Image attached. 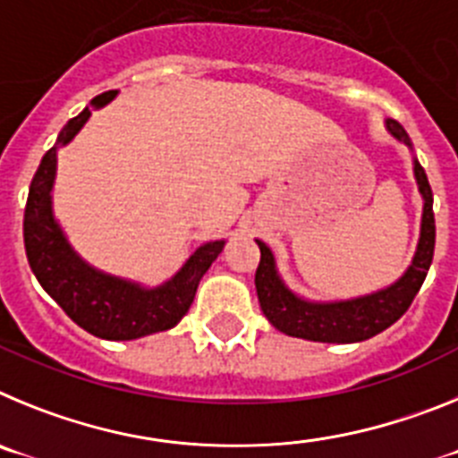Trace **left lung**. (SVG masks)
I'll use <instances>...</instances> for the list:
<instances>
[{"mask_svg":"<svg viewBox=\"0 0 458 458\" xmlns=\"http://www.w3.org/2000/svg\"><path fill=\"white\" fill-rule=\"evenodd\" d=\"M386 128L394 140L403 141L408 148L412 147L402 123L387 119ZM412 163H415V181H418L420 194L424 199L418 252L412 257V264L408 266L406 273L387 289L353 298V301L310 302L301 295H295L282 282L277 268H275V257L270 248L266 242L257 241L259 250H261V261H259L257 275H254V284H257L259 302H261L266 318L277 327L279 333L289 335V337L310 339V342L353 344L383 333L386 327L403 317V311L411 307L412 298L418 295L420 286L427 277L428 266L434 261L436 245L434 192H431L422 165L418 160H412Z\"/></svg>","mask_w":458,"mask_h":458,"instance_id":"8db88e82","label":"left lung"}]
</instances>
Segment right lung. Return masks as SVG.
<instances>
[{"mask_svg":"<svg viewBox=\"0 0 458 458\" xmlns=\"http://www.w3.org/2000/svg\"><path fill=\"white\" fill-rule=\"evenodd\" d=\"M114 96L116 91H105L91 105L103 107ZM89 116L91 109L87 107L68 121L56 137V147H66ZM56 147L40 160L24 208V250L40 286L72 321L100 339L125 342L174 327L188 314L199 279L222 252L225 241L206 242L194 250L183 268L156 289H144L135 282L91 268L72 252L62 226L52 216L50 192L56 174Z\"/></svg>","mask_w":458,"mask_h":458,"instance_id":"add662e5","label":"right lung"}]
</instances>
